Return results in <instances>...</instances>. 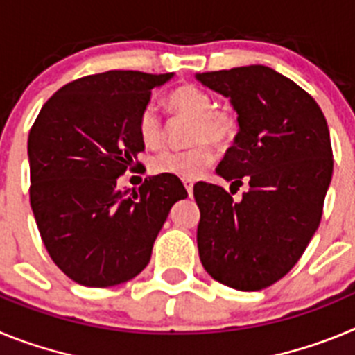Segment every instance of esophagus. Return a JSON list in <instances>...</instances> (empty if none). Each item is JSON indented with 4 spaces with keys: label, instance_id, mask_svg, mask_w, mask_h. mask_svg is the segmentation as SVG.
Returning a JSON list of instances; mask_svg holds the SVG:
<instances>
[{
    "label": "esophagus",
    "instance_id": "obj_1",
    "mask_svg": "<svg viewBox=\"0 0 355 355\" xmlns=\"http://www.w3.org/2000/svg\"><path fill=\"white\" fill-rule=\"evenodd\" d=\"M183 183H184V188H187L188 196H192V193H193V181L192 180H184Z\"/></svg>",
    "mask_w": 355,
    "mask_h": 355
}]
</instances>
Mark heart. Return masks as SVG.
<instances>
[{"label":"heart","mask_w":355,"mask_h":355,"mask_svg":"<svg viewBox=\"0 0 355 355\" xmlns=\"http://www.w3.org/2000/svg\"><path fill=\"white\" fill-rule=\"evenodd\" d=\"M168 106L181 117L192 119L188 142L183 150H162L150 159L153 174H167L181 180H197L216 158L215 147L233 142L238 135V119L227 108H215L206 90L196 85H183L168 94ZM139 135L146 147H158L163 140V122L153 105L144 106L139 117Z\"/></svg>","instance_id":"obj_1"}]
</instances>
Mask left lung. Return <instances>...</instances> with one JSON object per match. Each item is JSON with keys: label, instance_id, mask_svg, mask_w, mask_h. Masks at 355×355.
<instances>
[{"label": "left lung", "instance_id": "1", "mask_svg": "<svg viewBox=\"0 0 355 355\" xmlns=\"http://www.w3.org/2000/svg\"><path fill=\"white\" fill-rule=\"evenodd\" d=\"M227 97L238 131L216 172L249 184L234 202L222 187L197 183V247L205 270L240 291H258L288 274L320 225L332 178L327 121L297 83L265 65L196 74Z\"/></svg>", "mask_w": 355, "mask_h": 355}]
</instances>
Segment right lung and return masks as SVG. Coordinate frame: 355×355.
<instances>
[{
  "label": "right lung",
  "instance_id": "add662e5",
  "mask_svg": "<svg viewBox=\"0 0 355 355\" xmlns=\"http://www.w3.org/2000/svg\"><path fill=\"white\" fill-rule=\"evenodd\" d=\"M172 78L139 71L80 78L53 94L31 126V209L51 259L78 284L108 288L137 277L171 208L188 197L167 174L133 192L117 187L146 149L140 112Z\"/></svg>",
  "mask_w": 355,
  "mask_h": 355
}]
</instances>
